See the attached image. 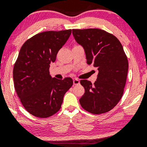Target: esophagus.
<instances>
[{"label":"esophagus","instance_id":"obj_1","mask_svg":"<svg viewBox=\"0 0 147 147\" xmlns=\"http://www.w3.org/2000/svg\"><path fill=\"white\" fill-rule=\"evenodd\" d=\"M73 82H74V86H76V85H78L80 83V80L78 79H77V78H74V79L73 80Z\"/></svg>","mask_w":147,"mask_h":147}]
</instances>
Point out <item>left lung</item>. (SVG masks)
Listing matches in <instances>:
<instances>
[{"instance_id": "obj_1", "label": "left lung", "mask_w": 147, "mask_h": 147, "mask_svg": "<svg viewBox=\"0 0 147 147\" xmlns=\"http://www.w3.org/2000/svg\"><path fill=\"white\" fill-rule=\"evenodd\" d=\"M72 34L84 48L87 64L98 70L94 84L80 80L85 88L80 105L93 114L107 113L116 107L123 94L128 70L127 56L119 40L105 30L72 29Z\"/></svg>"}]
</instances>
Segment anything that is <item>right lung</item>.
Segmentation results:
<instances>
[{"label": "right lung", "instance_id": "1", "mask_svg": "<svg viewBox=\"0 0 147 147\" xmlns=\"http://www.w3.org/2000/svg\"><path fill=\"white\" fill-rule=\"evenodd\" d=\"M71 34V29L40 33L20 49L14 65V86L23 107L33 116L44 118L56 113L73 85L71 78H52L49 71Z\"/></svg>", "mask_w": 147, "mask_h": 147}]
</instances>
